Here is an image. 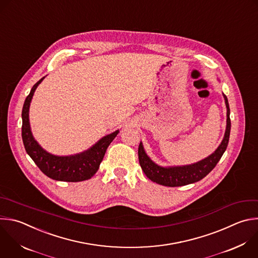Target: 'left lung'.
<instances>
[{
    "label": "left lung",
    "mask_w": 258,
    "mask_h": 258,
    "mask_svg": "<svg viewBox=\"0 0 258 258\" xmlns=\"http://www.w3.org/2000/svg\"><path fill=\"white\" fill-rule=\"evenodd\" d=\"M225 104L227 108V125L224 138L216 149L214 153H212L207 158L189 165L182 166H160L156 164L146 153L143 143H140L139 146V161L140 165L144 171L146 176L151 179L153 182L164 186H183L190 183H195L206 177L211 171L215 168L217 163L220 161L221 157L225 153L231 131V120H230V108L227 96L223 93Z\"/></svg>",
    "instance_id": "obj_1"
}]
</instances>
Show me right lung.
Segmentation results:
<instances>
[{"mask_svg":"<svg viewBox=\"0 0 258 258\" xmlns=\"http://www.w3.org/2000/svg\"><path fill=\"white\" fill-rule=\"evenodd\" d=\"M44 78H41L33 85L24 101L22 109V140L25 150L41 172L51 179L66 182L90 179L97 172L108 146L118 135L119 130L104 136L89 149L75 155L57 156L45 151L34 139L29 122V107L32 97Z\"/></svg>","mask_w":258,"mask_h":258,"instance_id":"1","label":"right lung"}]
</instances>
